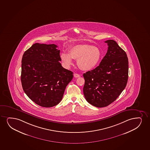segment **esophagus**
<instances>
[{"instance_id": "1", "label": "esophagus", "mask_w": 150, "mask_h": 150, "mask_svg": "<svg viewBox=\"0 0 150 150\" xmlns=\"http://www.w3.org/2000/svg\"><path fill=\"white\" fill-rule=\"evenodd\" d=\"M74 78H79L80 77V74H74Z\"/></svg>"}]
</instances>
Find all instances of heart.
<instances>
[{
  "label": "heart",
  "instance_id": "heart-1",
  "mask_svg": "<svg viewBox=\"0 0 150 150\" xmlns=\"http://www.w3.org/2000/svg\"><path fill=\"white\" fill-rule=\"evenodd\" d=\"M63 65L69 68L73 64V59L77 60L79 68L88 71L96 67L101 57L99 48L90 45H80L74 46L69 50V53L61 54Z\"/></svg>",
  "mask_w": 150,
  "mask_h": 150
}]
</instances>
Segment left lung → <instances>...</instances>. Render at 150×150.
Segmentation results:
<instances>
[{
	"mask_svg": "<svg viewBox=\"0 0 150 150\" xmlns=\"http://www.w3.org/2000/svg\"><path fill=\"white\" fill-rule=\"evenodd\" d=\"M108 49L99 66L83 74V92L86 100L97 108L116 100L125 89L128 79L127 54L114 40H108Z\"/></svg>",
	"mask_w": 150,
	"mask_h": 150,
	"instance_id": "left-lung-1",
	"label": "left lung"
}]
</instances>
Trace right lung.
<instances>
[{
	"mask_svg": "<svg viewBox=\"0 0 150 150\" xmlns=\"http://www.w3.org/2000/svg\"><path fill=\"white\" fill-rule=\"evenodd\" d=\"M54 44L35 43L22 59L21 80L29 98L40 106L51 108L60 102L73 72L63 68L60 50Z\"/></svg>",
	"mask_w": 150,
	"mask_h": 150,
	"instance_id": "obj_1",
	"label": "right lung"
}]
</instances>
